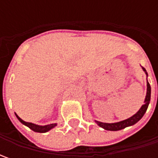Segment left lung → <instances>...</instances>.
Returning a JSON list of instances; mask_svg holds the SVG:
<instances>
[{"instance_id":"8db88e82","label":"left lung","mask_w":158,"mask_h":158,"mask_svg":"<svg viewBox=\"0 0 158 158\" xmlns=\"http://www.w3.org/2000/svg\"><path fill=\"white\" fill-rule=\"evenodd\" d=\"M142 69H143L144 73L146 74V76L148 77V73H147L146 69L144 68H142ZM150 95H151V88H150V85H149V82L147 80V92H146V97H145V99H144V104L135 114L131 116L130 118H126L124 120H121V121H118V122H114V123H106V122H100V121H98V120H95V122L100 127L108 131L121 130V129H124L127 127H131L133 125L136 124L137 122L143 118V115L145 114V112L148 109V106H149V102H150Z\"/></svg>"}]
</instances>
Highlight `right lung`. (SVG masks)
<instances>
[{"instance_id":"1","label":"right lung","mask_w":158,"mask_h":158,"mask_svg":"<svg viewBox=\"0 0 158 158\" xmlns=\"http://www.w3.org/2000/svg\"><path fill=\"white\" fill-rule=\"evenodd\" d=\"M16 118H18V120L21 122L22 124H23L24 126L28 127L30 129H31L34 132H37V133H46L48 132L49 130L52 129L53 127H55L57 126V123H52V124H48V125H45V126H40V125H37L34 124V123H31V122H26L24 120H23L16 113H15Z\"/></svg>"}]
</instances>
